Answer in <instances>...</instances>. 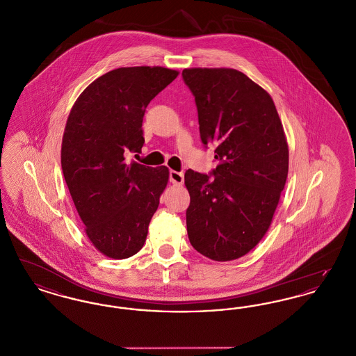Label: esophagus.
I'll use <instances>...</instances> for the list:
<instances>
[{
	"label": "esophagus",
	"mask_w": 356,
	"mask_h": 356,
	"mask_svg": "<svg viewBox=\"0 0 356 356\" xmlns=\"http://www.w3.org/2000/svg\"><path fill=\"white\" fill-rule=\"evenodd\" d=\"M170 181L175 186H181L184 183V173L177 172V170H170Z\"/></svg>",
	"instance_id": "esophagus-1"
}]
</instances>
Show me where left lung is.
<instances>
[{
  "label": "left lung",
  "instance_id": "left-lung-1",
  "mask_svg": "<svg viewBox=\"0 0 356 356\" xmlns=\"http://www.w3.org/2000/svg\"><path fill=\"white\" fill-rule=\"evenodd\" d=\"M204 145L216 147L212 176L188 170L186 231L216 260L248 254L271 225L288 175V145L271 96L236 69L189 68Z\"/></svg>",
  "mask_w": 356,
  "mask_h": 356
}]
</instances>
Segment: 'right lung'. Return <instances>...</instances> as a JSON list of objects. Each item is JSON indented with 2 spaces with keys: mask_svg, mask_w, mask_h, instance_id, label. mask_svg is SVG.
<instances>
[{
  "mask_svg": "<svg viewBox=\"0 0 356 356\" xmlns=\"http://www.w3.org/2000/svg\"><path fill=\"white\" fill-rule=\"evenodd\" d=\"M179 72L163 67L111 70L74 102L61 145V167L85 234L112 259L137 254L168 184L167 167L127 161L144 144L148 104Z\"/></svg>",
  "mask_w": 356,
  "mask_h": 356,
  "instance_id": "1",
  "label": "right lung"
}]
</instances>
